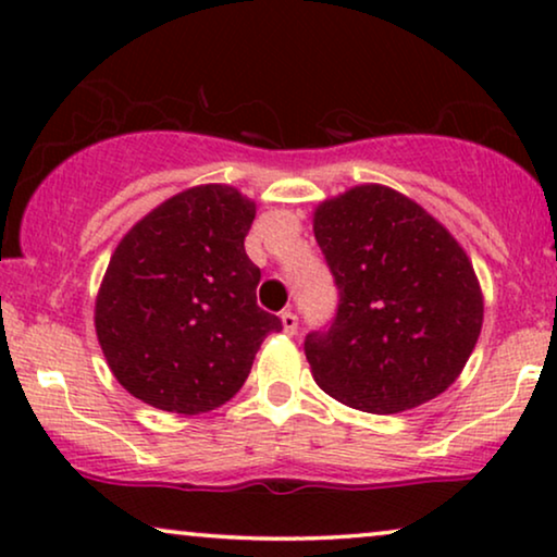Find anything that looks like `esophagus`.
Listing matches in <instances>:
<instances>
[{"instance_id": "obj_1", "label": "esophagus", "mask_w": 557, "mask_h": 557, "mask_svg": "<svg viewBox=\"0 0 557 557\" xmlns=\"http://www.w3.org/2000/svg\"><path fill=\"white\" fill-rule=\"evenodd\" d=\"M281 324H284L286 334H296V330H299V317H296L292 309L281 311Z\"/></svg>"}]
</instances>
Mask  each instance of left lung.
Instances as JSON below:
<instances>
[{"instance_id":"8db88e82","label":"left lung","mask_w":557,"mask_h":557,"mask_svg":"<svg viewBox=\"0 0 557 557\" xmlns=\"http://www.w3.org/2000/svg\"><path fill=\"white\" fill-rule=\"evenodd\" d=\"M314 238L339 301L304 352L324 393L364 413L429 403L461 375L484 301L474 265L421 205L360 185L314 212Z\"/></svg>"}]
</instances>
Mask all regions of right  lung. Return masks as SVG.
<instances>
[{"instance_id": "1", "label": "right lung", "mask_w": 557, "mask_h": 557, "mask_svg": "<svg viewBox=\"0 0 557 557\" xmlns=\"http://www.w3.org/2000/svg\"><path fill=\"white\" fill-rule=\"evenodd\" d=\"M256 205L227 185L170 197L124 235L96 299L106 362L134 398L205 413L246 383L265 334L284 324L256 304L246 253Z\"/></svg>"}]
</instances>
